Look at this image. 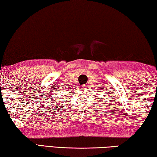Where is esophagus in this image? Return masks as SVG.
Instances as JSON below:
<instances>
[{"label": "esophagus", "mask_w": 157, "mask_h": 157, "mask_svg": "<svg viewBox=\"0 0 157 157\" xmlns=\"http://www.w3.org/2000/svg\"><path fill=\"white\" fill-rule=\"evenodd\" d=\"M82 88H84V87H85V85H82Z\"/></svg>", "instance_id": "obj_1"}]
</instances>
